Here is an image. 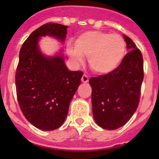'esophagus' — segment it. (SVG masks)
Returning <instances> with one entry per match:
<instances>
[{"label":"esophagus","mask_w":159,"mask_h":159,"mask_svg":"<svg viewBox=\"0 0 159 159\" xmlns=\"http://www.w3.org/2000/svg\"><path fill=\"white\" fill-rule=\"evenodd\" d=\"M88 80H89V78H88V77H87L86 74H84L82 77V82H83V83H87V82H88Z\"/></svg>","instance_id":"obj_1"}]
</instances>
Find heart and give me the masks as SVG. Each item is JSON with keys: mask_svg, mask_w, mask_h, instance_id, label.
Instances as JSON below:
<instances>
[{"mask_svg": "<svg viewBox=\"0 0 159 159\" xmlns=\"http://www.w3.org/2000/svg\"><path fill=\"white\" fill-rule=\"evenodd\" d=\"M126 45L122 36L102 31H87L77 36L75 43H67V53L79 64L88 57L91 69L98 74H108L120 65Z\"/></svg>", "mask_w": 159, "mask_h": 159, "instance_id": "heart-1", "label": "heart"}]
</instances>
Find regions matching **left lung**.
Listing matches in <instances>:
<instances>
[{"label": "left lung", "instance_id": "1", "mask_svg": "<svg viewBox=\"0 0 159 159\" xmlns=\"http://www.w3.org/2000/svg\"><path fill=\"white\" fill-rule=\"evenodd\" d=\"M129 52L111 73L91 77L92 114L102 129L113 130L125 125L138 107L143 79L142 53L128 36L123 34Z\"/></svg>", "mask_w": 159, "mask_h": 159}]
</instances>
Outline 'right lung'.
<instances>
[{"instance_id":"right-lung-1","label":"right lung","mask_w":159,"mask_h":159,"mask_svg":"<svg viewBox=\"0 0 159 159\" xmlns=\"http://www.w3.org/2000/svg\"><path fill=\"white\" fill-rule=\"evenodd\" d=\"M67 26L48 23L32 32L21 47L16 73L17 99L27 120L37 129L59 128L83 72L70 71L62 49L52 56L42 53L39 40L49 36L64 43Z\"/></svg>"}]
</instances>
